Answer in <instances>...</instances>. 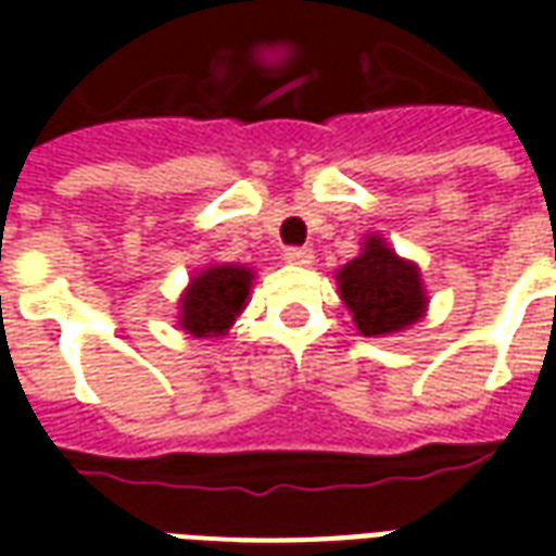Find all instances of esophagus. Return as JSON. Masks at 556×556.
Wrapping results in <instances>:
<instances>
[{
    "instance_id": "esophagus-1",
    "label": "esophagus",
    "mask_w": 556,
    "mask_h": 556,
    "mask_svg": "<svg viewBox=\"0 0 556 556\" xmlns=\"http://www.w3.org/2000/svg\"><path fill=\"white\" fill-rule=\"evenodd\" d=\"M282 258L289 262V265H298V267H306L313 265V250H306V247H289L286 253H282Z\"/></svg>"
}]
</instances>
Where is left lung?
Wrapping results in <instances>:
<instances>
[{
  "mask_svg": "<svg viewBox=\"0 0 556 556\" xmlns=\"http://www.w3.org/2000/svg\"><path fill=\"white\" fill-rule=\"evenodd\" d=\"M337 286L361 337L402 333L429 309L419 265L402 258L378 231H369L361 253L339 267Z\"/></svg>",
  "mask_w": 556,
  "mask_h": 556,
  "instance_id": "1",
  "label": "left lung"
}]
</instances>
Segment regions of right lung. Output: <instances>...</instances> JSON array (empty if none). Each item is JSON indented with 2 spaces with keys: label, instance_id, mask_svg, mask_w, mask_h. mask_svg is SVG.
Instances as JSON below:
<instances>
[{
  "label": "right lung",
  "instance_id": "obj_1",
  "mask_svg": "<svg viewBox=\"0 0 556 556\" xmlns=\"http://www.w3.org/2000/svg\"><path fill=\"white\" fill-rule=\"evenodd\" d=\"M253 279L255 270L247 265L199 267L178 298V327L195 339L226 337L250 303Z\"/></svg>",
  "mask_w": 556,
  "mask_h": 556
}]
</instances>
